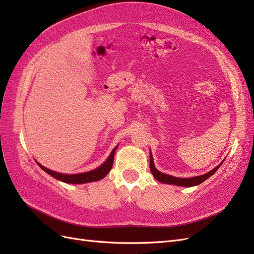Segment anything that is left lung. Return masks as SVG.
Returning <instances> with one entry per match:
<instances>
[{
	"mask_svg": "<svg viewBox=\"0 0 254 254\" xmlns=\"http://www.w3.org/2000/svg\"><path fill=\"white\" fill-rule=\"evenodd\" d=\"M220 165H218L217 167H214L213 170L210 171L209 173H207L205 175H200V176L192 177V178H177V177L170 176V175H166V174L159 172L153 164L152 155L150 154V171L153 175V177L157 179L158 181H160V183L168 184V185H176V186H180V187H194V186H197L201 183H204L206 179L209 178L211 175H213L214 173L217 172V170L220 167Z\"/></svg>",
	"mask_w": 254,
	"mask_h": 254,
	"instance_id": "1",
	"label": "left lung"
}]
</instances>
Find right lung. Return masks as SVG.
Here are the masks:
<instances>
[{
	"mask_svg": "<svg viewBox=\"0 0 254 254\" xmlns=\"http://www.w3.org/2000/svg\"><path fill=\"white\" fill-rule=\"evenodd\" d=\"M117 147L114 149L106 160V162L104 164H102L100 167L95 168V170L87 172V173H82V174H75V175H65V174H60L54 171H50L48 168L44 167L43 165L38 164L41 166L42 170H44L47 174H49L50 176H53L54 178L61 180L63 183L66 184H86V183H92V181H97L104 178L106 175L110 172L114 164V157H115V151H116Z\"/></svg>",
	"mask_w": 254,
	"mask_h": 254,
	"instance_id": "obj_1",
	"label": "right lung"
}]
</instances>
